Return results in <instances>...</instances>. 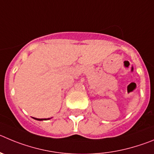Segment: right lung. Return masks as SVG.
Returning <instances> with one entry per match:
<instances>
[{
	"label": "right lung",
	"instance_id": "1",
	"mask_svg": "<svg viewBox=\"0 0 154 154\" xmlns=\"http://www.w3.org/2000/svg\"><path fill=\"white\" fill-rule=\"evenodd\" d=\"M34 118L35 120H37V121H46V120H49L50 118Z\"/></svg>",
	"mask_w": 154,
	"mask_h": 154
}]
</instances>
